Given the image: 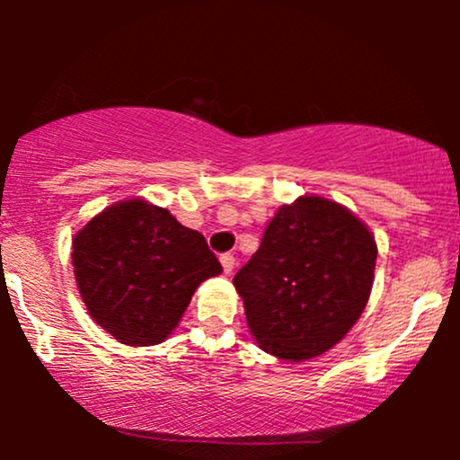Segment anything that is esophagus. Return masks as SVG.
Here are the masks:
<instances>
[{"instance_id": "esophagus-1", "label": "esophagus", "mask_w": 460, "mask_h": 460, "mask_svg": "<svg viewBox=\"0 0 460 460\" xmlns=\"http://www.w3.org/2000/svg\"><path fill=\"white\" fill-rule=\"evenodd\" d=\"M220 263H223V270L229 274L235 266V257L231 255V252H223V255H220Z\"/></svg>"}]
</instances>
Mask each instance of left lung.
I'll return each mask as SVG.
<instances>
[{
  "label": "left lung",
  "instance_id": "left-lung-1",
  "mask_svg": "<svg viewBox=\"0 0 460 460\" xmlns=\"http://www.w3.org/2000/svg\"><path fill=\"white\" fill-rule=\"evenodd\" d=\"M376 255L367 226L332 200L279 208L234 277L261 350L303 361L335 346L366 309Z\"/></svg>",
  "mask_w": 460,
  "mask_h": 460
}]
</instances>
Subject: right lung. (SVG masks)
<instances>
[{
	"label": "right lung",
	"mask_w": 460,
	"mask_h": 460,
	"mask_svg": "<svg viewBox=\"0 0 460 460\" xmlns=\"http://www.w3.org/2000/svg\"><path fill=\"white\" fill-rule=\"evenodd\" d=\"M73 266L88 314L129 346L166 340L194 289L223 272L199 231L140 199L84 226L73 240Z\"/></svg>",
	"instance_id": "add662e5"
}]
</instances>
